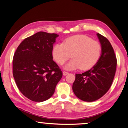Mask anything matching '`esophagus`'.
I'll list each match as a JSON object with an SVG mask.
<instances>
[{
  "mask_svg": "<svg viewBox=\"0 0 128 128\" xmlns=\"http://www.w3.org/2000/svg\"><path fill=\"white\" fill-rule=\"evenodd\" d=\"M68 74V72H66V71H63L62 72V75L63 76H66V75H67V74Z\"/></svg>",
  "mask_w": 128,
  "mask_h": 128,
  "instance_id": "obj_1",
  "label": "esophagus"
}]
</instances>
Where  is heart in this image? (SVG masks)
Returning a JSON list of instances; mask_svg holds the SVG:
<instances>
[{
	"instance_id": "obj_1",
	"label": "heart",
	"mask_w": 128,
	"mask_h": 128,
	"mask_svg": "<svg viewBox=\"0 0 128 128\" xmlns=\"http://www.w3.org/2000/svg\"><path fill=\"white\" fill-rule=\"evenodd\" d=\"M101 54L100 44L83 34L72 36L66 39L64 44H56L52 49L53 57L60 65L63 64L72 56L73 58L64 66L68 70L79 68L82 70L92 68L98 62Z\"/></svg>"
}]
</instances>
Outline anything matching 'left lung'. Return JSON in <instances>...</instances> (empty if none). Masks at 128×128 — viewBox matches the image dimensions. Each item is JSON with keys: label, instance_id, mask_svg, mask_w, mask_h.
<instances>
[{"label": "left lung", "instance_id": "obj_1", "mask_svg": "<svg viewBox=\"0 0 128 128\" xmlns=\"http://www.w3.org/2000/svg\"><path fill=\"white\" fill-rule=\"evenodd\" d=\"M97 36L101 46L100 59L89 70L76 74L72 87L76 96L86 102L96 101L108 91L116 69V58L110 41L100 34Z\"/></svg>", "mask_w": 128, "mask_h": 128}]
</instances>
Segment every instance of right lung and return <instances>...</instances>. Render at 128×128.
<instances>
[{
  "instance_id": "add662e5",
  "label": "right lung",
  "mask_w": 128,
  "mask_h": 128,
  "mask_svg": "<svg viewBox=\"0 0 128 128\" xmlns=\"http://www.w3.org/2000/svg\"><path fill=\"white\" fill-rule=\"evenodd\" d=\"M58 36L38 32L25 38L14 54L13 77L20 92L30 100L50 98L62 77V72L52 60L53 45Z\"/></svg>"
}]
</instances>
